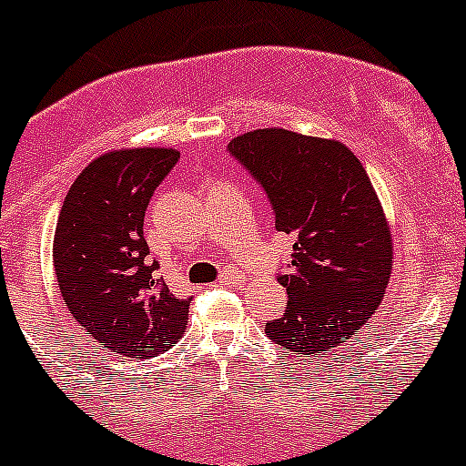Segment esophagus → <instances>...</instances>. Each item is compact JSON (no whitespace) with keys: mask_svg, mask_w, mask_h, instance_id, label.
Here are the masks:
<instances>
[{"mask_svg":"<svg viewBox=\"0 0 466 466\" xmlns=\"http://www.w3.org/2000/svg\"><path fill=\"white\" fill-rule=\"evenodd\" d=\"M221 284L224 286H240L245 281V272L242 270H224L221 272Z\"/></svg>","mask_w":466,"mask_h":466,"instance_id":"34e87169","label":"esophagus"}]
</instances>
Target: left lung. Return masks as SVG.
<instances>
[{
	"instance_id": "8db88e82",
	"label": "left lung",
	"mask_w": 466,
	"mask_h": 466,
	"mask_svg": "<svg viewBox=\"0 0 466 466\" xmlns=\"http://www.w3.org/2000/svg\"><path fill=\"white\" fill-rule=\"evenodd\" d=\"M261 182L275 228L296 236L284 317L266 326L275 344L321 356L351 339L379 309L392 272V233L360 159L339 140L256 129L228 145Z\"/></svg>"
}]
</instances>
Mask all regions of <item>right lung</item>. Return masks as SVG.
<instances>
[{
	"instance_id": "add662e5",
	"label": "right lung",
	"mask_w": 466,
	"mask_h": 466,
	"mask_svg": "<svg viewBox=\"0 0 466 466\" xmlns=\"http://www.w3.org/2000/svg\"><path fill=\"white\" fill-rule=\"evenodd\" d=\"M175 147H119L89 161L68 189L53 266L71 317L125 358H152L185 335L189 300L157 279L143 238L147 203L175 166Z\"/></svg>"
}]
</instances>
